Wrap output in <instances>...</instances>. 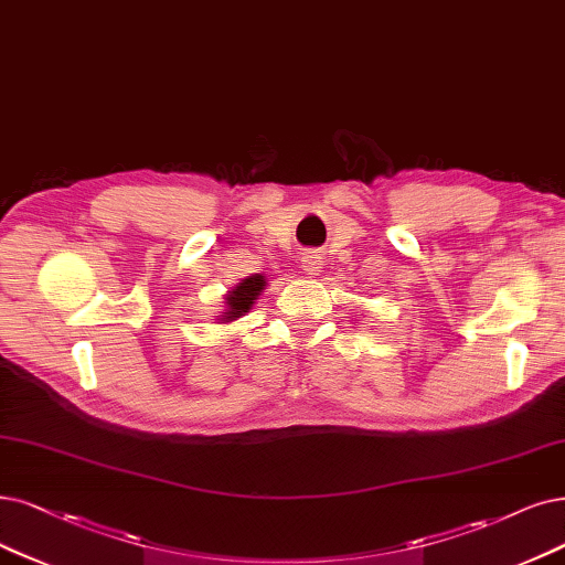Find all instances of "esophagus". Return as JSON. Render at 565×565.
I'll use <instances>...</instances> for the list:
<instances>
[{
	"label": "esophagus",
	"instance_id": "esophagus-1",
	"mask_svg": "<svg viewBox=\"0 0 565 565\" xmlns=\"http://www.w3.org/2000/svg\"><path fill=\"white\" fill-rule=\"evenodd\" d=\"M300 263H302V269L311 277L319 275L321 267H323V258H321V254H317V250H305Z\"/></svg>",
	"mask_w": 565,
	"mask_h": 565
}]
</instances>
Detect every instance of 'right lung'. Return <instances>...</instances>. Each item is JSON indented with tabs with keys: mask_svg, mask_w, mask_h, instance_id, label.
Returning <instances> with one entry per match:
<instances>
[{
	"mask_svg": "<svg viewBox=\"0 0 565 565\" xmlns=\"http://www.w3.org/2000/svg\"><path fill=\"white\" fill-rule=\"evenodd\" d=\"M267 286L263 275H254V277H246L242 279L233 290H227L225 294V309L218 315V323H233L237 319H242L246 311H250L254 302L258 300V296L263 294Z\"/></svg>",
	"mask_w": 565,
	"mask_h": 565,
	"instance_id": "obj_1",
	"label": "right lung"
}]
</instances>
